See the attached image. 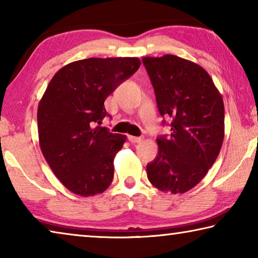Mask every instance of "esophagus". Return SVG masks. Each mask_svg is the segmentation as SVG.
<instances>
[{
    "instance_id": "esophagus-1",
    "label": "esophagus",
    "mask_w": 258,
    "mask_h": 258,
    "mask_svg": "<svg viewBox=\"0 0 258 258\" xmlns=\"http://www.w3.org/2000/svg\"><path fill=\"white\" fill-rule=\"evenodd\" d=\"M127 139H128V141H130L131 143H139V142L142 141L141 138H139V137H132V135H130V137H128Z\"/></svg>"
}]
</instances>
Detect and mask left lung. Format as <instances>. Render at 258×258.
Wrapping results in <instances>:
<instances>
[{"label": "left lung", "instance_id": "left-lung-1", "mask_svg": "<svg viewBox=\"0 0 258 258\" xmlns=\"http://www.w3.org/2000/svg\"><path fill=\"white\" fill-rule=\"evenodd\" d=\"M159 113L171 117V134L159 135L158 154L147 165L148 178L160 191L184 194L215 163L224 139V104L208 73L173 54L146 56ZM166 125V120H163Z\"/></svg>", "mask_w": 258, "mask_h": 258}]
</instances>
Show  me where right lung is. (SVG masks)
Instances as JSON below:
<instances>
[{"label": "right lung", "mask_w": 258, "mask_h": 258, "mask_svg": "<svg viewBox=\"0 0 258 258\" xmlns=\"http://www.w3.org/2000/svg\"><path fill=\"white\" fill-rule=\"evenodd\" d=\"M140 64L138 58L74 61L47 85L37 109L40 147L54 175L74 194L90 197L111 184L113 158L126 137L100 126L109 116L104 100Z\"/></svg>", "instance_id": "obj_1"}]
</instances>
